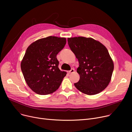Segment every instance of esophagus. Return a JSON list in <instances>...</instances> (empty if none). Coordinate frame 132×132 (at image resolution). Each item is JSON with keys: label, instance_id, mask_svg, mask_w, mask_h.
Returning a JSON list of instances; mask_svg holds the SVG:
<instances>
[{"label": "esophagus", "instance_id": "34e87169", "mask_svg": "<svg viewBox=\"0 0 132 132\" xmlns=\"http://www.w3.org/2000/svg\"><path fill=\"white\" fill-rule=\"evenodd\" d=\"M74 71H75V70H74V69L72 68V69H71V70L70 71H67V72H68V73H69V74H70V73H74Z\"/></svg>", "mask_w": 132, "mask_h": 132}]
</instances>
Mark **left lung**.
Returning a JSON list of instances; mask_svg holds the SVG:
<instances>
[{
    "instance_id": "obj_1",
    "label": "left lung",
    "mask_w": 132,
    "mask_h": 132,
    "mask_svg": "<svg viewBox=\"0 0 132 132\" xmlns=\"http://www.w3.org/2000/svg\"><path fill=\"white\" fill-rule=\"evenodd\" d=\"M67 41L79 63L80 80L74 86L88 95L101 93L109 85L114 69L106 47L91 37H71Z\"/></svg>"
}]
</instances>
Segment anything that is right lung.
<instances>
[{
    "instance_id": "1",
    "label": "right lung",
    "mask_w": 132,
    "mask_h": 132,
    "mask_svg": "<svg viewBox=\"0 0 132 132\" xmlns=\"http://www.w3.org/2000/svg\"><path fill=\"white\" fill-rule=\"evenodd\" d=\"M66 43L64 37L48 36L39 39L27 48L21 68L28 86L37 94L56 91L67 73L58 67L57 54Z\"/></svg>"
}]
</instances>
